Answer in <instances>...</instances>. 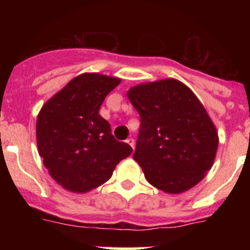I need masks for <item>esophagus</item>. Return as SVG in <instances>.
Instances as JSON below:
<instances>
[{"instance_id":"obj_1","label":"esophagus","mask_w":250,"mask_h":250,"mask_svg":"<svg viewBox=\"0 0 250 250\" xmlns=\"http://www.w3.org/2000/svg\"><path fill=\"white\" fill-rule=\"evenodd\" d=\"M125 143H127L128 145H130V146H132L133 148H134V140H133L132 138H129V139H127V140H125Z\"/></svg>"}]
</instances>
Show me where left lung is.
Masks as SVG:
<instances>
[{"instance_id":"left-lung-1","label":"left lung","mask_w":250,"mask_h":250,"mask_svg":"<svg viewBox=\"0 0 250 250\" xmlns=\"http://www.w3.org/2000/svg\"><path fill=\"white\" fill-rule=\"evenodd\" d=\"M140 115L133 158L146 180L167 193L197 185L213 167L219 137L195 93L174 78L140 83L127 92Z\"/></svg>"}]
</instances>
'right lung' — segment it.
I'll return each mask as SVG.
<instances>
[{"label": "right lung", "mask_w": 250, "mask_h": 250, "mask_svg": "<svg viewBox=\"0 0 250 250\" xmlns=\"http://www.w3.org/2000/svg\"><path fill=\"white\" fill-rule=\"evenodd\" d=\"M121 80L87 72L72 78L37 116L40 156L53 179L67 191L89 192L112 176L116 166L133 152L111 134L99 115L103 102Z\"/></svg>", "instance_id": "add662e5"}]
</instances>
